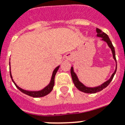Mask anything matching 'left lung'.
<instances>
[{"label": "left lung", "mask_w": 125, "mask_h": 125, "mask_svg": "<svg viewBox=\"0 0 125 125\" xmlns=\"http://www.w3.org/2000/svg\"><path fill=\"white\" fill-rule=\"evenodd\" d=\"M96 32L97 33V36L100 37L102 38L103 41L105 42L107 44L108 46L109 47L111 50L112 53H113V59L116 62V68H115V70L114 73L112 74L111 77H110L109 79H108L107 81H106L105 82H104L103 83L101 84V85L97 86V87H87L84 84H83L81 83V81H79L78 77L77 76L76 73L74 72V70H73V67H71V75H72V80H73V82L74 83L75 86L77 88L79 89V91H82L83 93H97V92H99L101 90H103V89H105V87H107V86L109 85V84L111 83V81H112V79L113 78L115 73L117 72V60H116V57H115V48L113 44H112L111 41L110 40L109 38L107 36V34L104 33L103 32H102L100 29L99 28H96Z\"/></svg>", "instance_id": "1"}]
</instances>
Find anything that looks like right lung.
<instances>
[{
    "label": "right lung",
    "mask_w": 125,
    "mask_h": 125,
    "mask_svg": "<svg viewBox=\"0 0 125 125\" xmlns=\"http://www.w3.org/2000/svg\"><path fill=\"white\" fill-rule=\"evenodd\" d=\"M9 65H10V62H9ZM59 67H60V65L58 66V67H55V70H53L50 83L46 86V87H45L44 89H42V90H40V91H28V90H24V89H23L20 88V87H18V86L16 84L15 82L14 81L13 79H12V75H11L10 67V74L11 79H12V80L13 81V83H14L16 87L21 92H22L23 93H24L26 95H28L30 96V97H44V96L47 95L48 94H49L51 91H52V89H53V86H54V81H55V74H56V73L58 72Z\"/></svg>",
    "instance_id": "1"
}]
</instances>
